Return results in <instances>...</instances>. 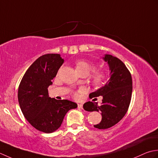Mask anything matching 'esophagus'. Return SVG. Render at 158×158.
Returning <instances> with one entry per match:
<instances>
[{"mask_svg": "<svg viewBox=\"0 0 158 158\" xmlns=\"http://www.w3.org/2000/svg\"><path fill=\"white\" fill-rule=\"evenodd\" d=\"M78 107L79 108L82 109V108H83V104H78Z\"/></svg>", "mask_w": 158, "mask_h": 158, "instance_id": "esophagus-1", "label": "esophagus"}]
</instances>
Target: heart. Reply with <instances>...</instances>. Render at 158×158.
Returning a JSON list of instances; mask_svg holds the SVG:
<instances>
[{"instance_id":"b5f03b06","label":"heart","mask_w":158,"mask_h":158,"mask_svg":"<svg viewBox=\"0 0 158 158\" xmlns=\"http://www.w3.org/2000/svg\"><path fill=\"white\" fill-rule=\"evenodd\" d=\"M76 68L77 72L78 73H86L89 75V73L91 72H93L96 69V66L93 63L89 62V61L80 60H78L76 63ZM106 78H107V75L106 73L103 70H98L93 73L92 77V82L93 84L95 86H101L102 84L106 81ZM85 91L84 89H81L78 92H74L73 93V96L76 98H79L80 93Z\"/></svg>"}]
</instances>
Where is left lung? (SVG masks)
Segmentation results:
<instances>
[{"mask_svg":"<svg viewBox=\"0 0 158 158\" xmlns=\"http://www.w3.org/2000/svg\"><path fill=\"white\" fill-rule=\"evenodd\" d=\"M103 59L108 62L110 78L104 86L89 94L90 98L102 96V104L87 102L83 105L86 111L101 112V122L94 125L99 130L110 128L123 118L128 110L132 92L131 76L125 64L110 54H105Z\"/></svg>","mask_w":158,"mask_h":158,"instance_id":"left-lung-1","label":"left lung"}]
</instances>
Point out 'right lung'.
Here are the masks:
<instances>
[{"label": "right lung", "mask_w": 158, "mask_h": 158, "mask_svg": "<svg viewBox=\"0 0 158 158\" xmlns=\"http://www.w3.org/2000/svg\"><path fill=\"white\" fill-rule=\"evenodd\" d=\"M63 62L59 54L39 57L27 70L19 85L18 102L24 117L32 126L45 133L59 129L67 112L78 106L67 99L57 100L48 95V86Z\"/></svg>", "instance_id": "right-lung-1"}]
</instances>
